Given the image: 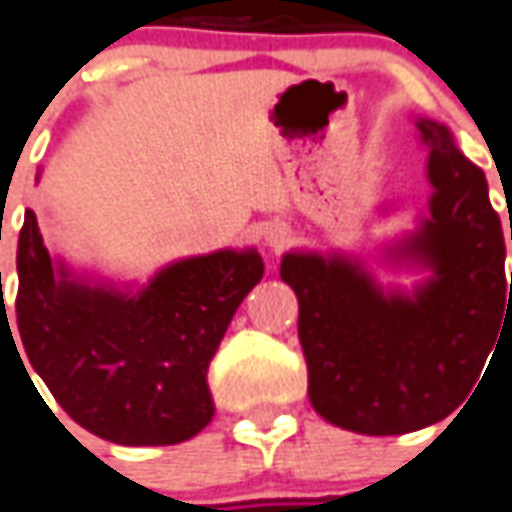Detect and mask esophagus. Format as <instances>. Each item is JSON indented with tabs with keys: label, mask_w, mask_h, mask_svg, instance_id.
<instances>
[{
	"label": "esophagus",
	"mask_w": 512,
	"mask_h": 512,
	"mask_svg": "<svg viewBox=\"0 0 512 512\" xmlns=\"http://www.w3.org/2000/svg\"><path fill=\"white\" fill-rule=\"evenodd\" d=\"M262 239L267 248L278 253V250H284L286 245H289L292 231H289V226H286V223H281V220H273V223H267V226H264Z\"/></svg>",
	"instance_id": "obj_1"
}]
</instances>
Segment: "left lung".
Instances as JSON below:
<instances>
[{"mask_svg":"<svg viewBox=\"0 0 512 512\" xmlns=\"http://www.w3.org/2000/svg\"><path fill=\"white\" fill-rule=\"evenodd\" d=\"M416 129L433 192L427 215L386 245L383 262L424 270V281L383 286L344 253L289 250L281 259L300 306L308 400L325 422L364 436H402L447 419L480 380L512 303L485 173L444 123L416 118Z\"/></svg>","mask_w":512,"mask_h":512,"instance_id":"8db88e82","label":"left lung"}]
</instances>
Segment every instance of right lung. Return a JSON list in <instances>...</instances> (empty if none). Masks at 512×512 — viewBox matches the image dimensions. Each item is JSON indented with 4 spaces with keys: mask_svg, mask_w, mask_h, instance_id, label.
I'll return each instance as SVG.
<instances>
[{
    "mask_svg": "<svg viewBox=\"0 0 512 512\" xmlns=\"http://www.w3.org/2000/svg\"><path fill=\"white\" fill-rule=\"evenodd\" d=\"M16 270L21 347L60 408L112 444L168 447L212 422L206 369L264 262L256 248H226L118 286L49 256L27 209Z\"/></svg>",
    "mask_w": 512,
    "mask_h": 512,
    "instance_id": "right-lung-1",
    "label": "right lung"
}]
</instances>
